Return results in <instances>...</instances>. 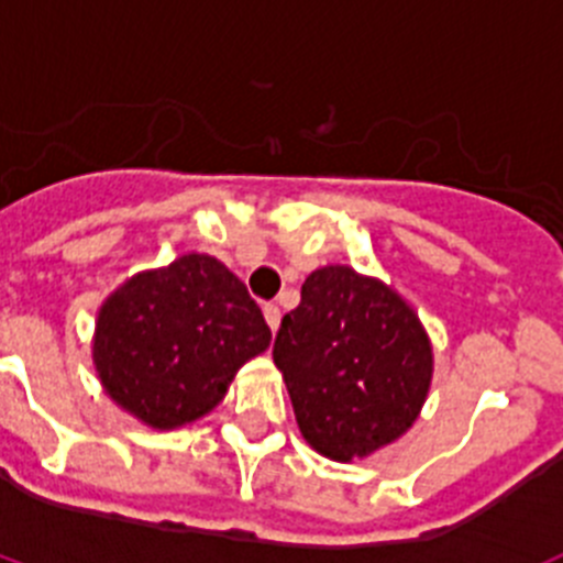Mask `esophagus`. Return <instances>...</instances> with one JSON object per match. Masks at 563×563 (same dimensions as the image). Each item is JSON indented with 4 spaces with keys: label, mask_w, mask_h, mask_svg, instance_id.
<instances>
[{
    "label": "esophagus",
    "mask_w": 563,
    "mask_h": 563,
    "mask_svg": "<svg viewBox=\"0 0 563 563\" xmlns=\"http://www.w3.org/2000/svg\"><path fill=\"white\" fill-rule=\"evenodd\" d=\"M265 321L273 332L278 330V321H282V310L276 305H265Z\"/></svg>",
    "instance_id": "1"
}]
</instances>
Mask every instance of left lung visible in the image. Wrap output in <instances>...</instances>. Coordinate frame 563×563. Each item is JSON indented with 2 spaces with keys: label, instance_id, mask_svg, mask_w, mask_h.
Segmentation results:
<instances>
[{
  "label": "left lung",
  "instance_id": "8db88e82",
  "mask_svg": "<svg viewBox=\"0 0 563 563\" xmlns=\"http://www.w3.org/2000/svg\"><path fill=\"white\" fill-rule=\"evenodd\" d=\"M273 361L301 437L335 462L363 460L406 434L434 372L417 312L346 265L307 276L301 305L282 318Z\"/></svg>",
  "mask_w": 563,
  "mask_h": 563
}]
</instances>
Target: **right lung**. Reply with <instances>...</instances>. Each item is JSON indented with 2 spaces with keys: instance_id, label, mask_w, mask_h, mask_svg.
Listing matches in <instances>:
<instances>
[{
  "instance_id": "obj_1",
  "label": "right lung",
  "mask_w": 563,
  "mask_h": 563,
  "mask_svg": "<svg viewBox=\"0 0 563 563\" xmlns=\"http://www.w3.org/2000/svg\"><path fill=\"white\" fill-rule=\"evenodd\" d=\"M271 346L247 287L206 253L137 273L98 310L92 363L123 411L180 429L220 406L242 363Z\"/></svg>"
}]
</instances>
